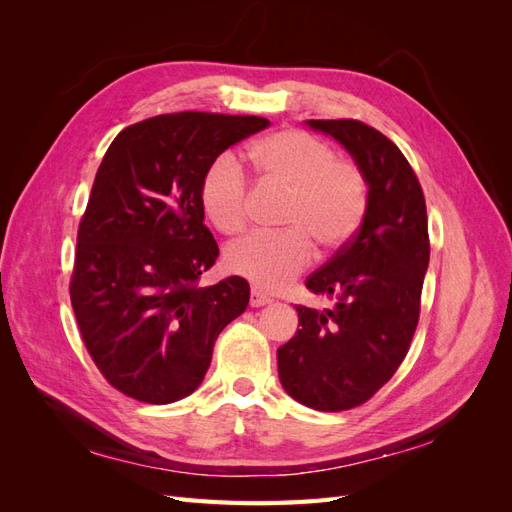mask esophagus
Masks as SVG:
<instances>
[{"mask_svg": "<svg viewBox=\"0 0 512 512\" xmlns=\"http://www.w3.org/2000/svg\"><path fill=\"white\" fill-rule=\"evenodd\" d=\"M273 299L269 297V294L267 292H262L260 288H252V292H250V305L252 307H260V305H267V303H271Z\"/></svg>", "mask_w": 512, "mask_h": 512, "instance_id": "obj_1", "label": "esophagus"}]
</instances>
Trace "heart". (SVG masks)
Instances as JSON below:
<instances>
[{
    "instance_id": "b5f03b06",
    "label": "heart",
    "mask_w": 512,
    "mask_h": 512,
    "mask_svg": "<svg viewBox=\"0 0 512 512\" xmlns=\"http://www.w3.org/2000/svg\"><path fill=\"white\" fill-rule=\"evenodd\" d=\"M265 185L288 192L282 232H258L226 252L230 271L260 290H280L314 256L335 254L361 230L369 209L363 168L335 156V149L305 130L286 128L258 138L250 149ZM200 205L222 235L235 237L250 224L252 188L230 153L215 158L200 179Z\"/></svg>"
}]
</instances>
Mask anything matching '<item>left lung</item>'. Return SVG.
<instances>
[{
  "label": "left lung",
  "mask_w": 512,
  "mask_h": 512,
  "mask_svg": "<svg viewBox=\"0 0 512 512\" xmlns=\"http://www.w3.org/2000/svg\"><path fill=\"white\" fill-rule=\"evenodd\" d=\"M342 143L369 181V209L354 239L307 277L333 309L299 305V327L277 348L284 391L320 412L365 404L393 378L421 316L429 265L423 188L399 147L359 119H309Z\"/></svg>",
  "instance_id": "8db88e82"
}]
</instances>
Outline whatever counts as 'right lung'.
<instances>
[{"label": "right lung", "instance_id": "obj_1", "mask_svg": "<svg viewBox=\"0 0 512 512\" xmlns=\"http://www.w3.org/2000/svg\"><path fill=\"white\" fill-rule=\"evenodd\" d=\"M267 126L256 115L168 113L121 130L106 149L76 235L70 301L91 361L119 393L156 406L188 397L215 339L245 312L243 277L198 286L220 254L200 179Z\"/></svg>", "mask_w": 512, "mask_h": 512}]
</instances>
